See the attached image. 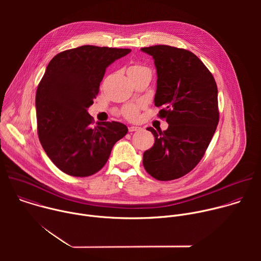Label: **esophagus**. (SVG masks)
Wrapping results in <instances>:
<instances>
[{
    "label": "esophagus",
    "mask_w": 261,
    "mask_h": 261,
    "mask_svg": "<svg viewBox=\"0 0 261 261\" xmlns=\"http://www.w3.org/2000/svg\"><path fill=\"white\" fill-rule=\"evenodd\" d=\"M141 128L140 127H137V126H130L129 128H128V130H129V132H134V131H138V130H140Z\"/></svg>",
    "instance_id": "obj_1"
}]
</instances>
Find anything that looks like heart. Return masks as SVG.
Segmentation results:
<instances>
[{
	"instance_id": "obj_1",
	"label": "heart",
	"mask_w": 261,
	"mask_h": 261,
	"mask_svg": "<svg viewBox=\"0 0 261 261\" xmlns=\"http://www.w3.org/2000/svg\"><path fill=\"white\" fill-rule=\"evenodd\" d=\"M143 68L144 67H142L140 65H133L129 68V71L139 70V69H143ZM140 107H141V104H128L123 108L122 114L124 115V117H126L129 120H136L139 115Z\"/></svg>"
}]
</instances>
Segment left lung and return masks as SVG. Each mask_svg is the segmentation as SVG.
<instances>
[{
    "instance_id": "8db88e82",
    "label": "left lung",
    "mask_w": 261,
    "mask_h": 261,
    "mask_svg": "<svg viewBox=\"0 0 261 261\" xmlns=\"http://www.w3.org/2000/svg\"><path fill=\"white\" fill-rule=\"evenodd\" d=\"M157 69L155 105L165 131L146 128L154 145L143 153V166L159 180L190 172L201 160L219 123L218 89L214 76L191 51L169 45L143 47Z\"/></svg>"
}]
</instances>
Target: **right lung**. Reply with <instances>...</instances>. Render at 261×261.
Here are the masks:
<instances>
[{"mask_svg": "<svg viewBox=\"0 0 261 261\" xmlns=\"http://www.w3.org/2000/svg\"><path fill=\"white\" fill-rule=\"evenodd\" d=\"M129 48L84 45L55 56L36 92L37 131L46 155L63 172L85 177L107 162L128 128L119 122L97 123L88 108L99 93L106 68Z\"/></svg>", "mask_w": 261, "mask_h": 261, "instance_id": "right-lung-1", "label": "right lung"}]
</instances>
